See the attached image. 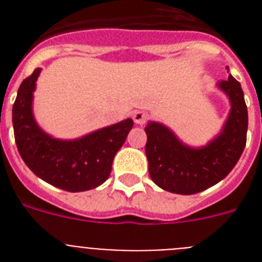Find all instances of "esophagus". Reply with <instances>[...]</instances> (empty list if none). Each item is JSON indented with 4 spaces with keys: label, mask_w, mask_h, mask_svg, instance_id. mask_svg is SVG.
Segmentation results:
<instances>
[{
    "label": "esophagus",
    "mask_w": 262,
    "mask_h": 262,
    "mask_svg": "<svg viewBox=\"0 0 262 262\" xmlns=\"http://www.w3.org/2000/svg\"><path fill=\"white\" fill-rule=\"evenodd\" d=\"M134 120H135L136 124L143 126V124L148 120V114L147 113H144V111H136L135 114H134Z\"/></svg>",
    "instance_id": "1"
}]
</instances>
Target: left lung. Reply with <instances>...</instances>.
<instances>
[{
    "label": "left lung",
    "mask_w": 262,
    "mask_h": 262,
    "mask_svg": "<svg viewBox=\"0 0 262 262\" xmlns=\"http://www.w3.org/2000/svg\"><path fill=\"white\" fill-rule=\"evenodd\" d=\"M228 96L230 115L222 133L207 145H185L164 124L149 122L145 127L148 172L152 181L170 193H200L222 181L239 161L248 129V110L239 81L232 76L217 84Z\"/></svg>",
    "instance_id": "8db88e82"
}]
</instances>
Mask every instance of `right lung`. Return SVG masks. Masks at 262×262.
<instances>
[{
  "mask_svg": "<svg viewBox=\"0 0 262 262\" xmlns=\"http://www.w3.org/2000/svg\"><path fill=\"white\" fill-rule=\"evenodd\" d=\"M41 69L22 81L13 105L14 138L18 152L34 174L62 190L86 191L110 176L115 154L126 142L133 119L105 127L76 140L46 134L32 115V93Z\"/></svg>",
  "mask_w": 262,
  "mask_h": 262,
  "instance_id": "right-lung-1",
  "label": "right lung"
}]
</instances>
